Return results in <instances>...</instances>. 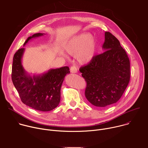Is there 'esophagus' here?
Here are the masks:
<instances>
[{"label":"esophagus","instance_id":"obj_1","mask_svg":"<svg viewBox=\"0 0 148 148\" xmlns=\"http://www.w3.org/2000/svg\"><path fill=\"white\" fill-rule=\"evenodd\" d=\"M70 71L71 73H77V69L75 66H71L70 68Z\"/></svg>","mask_w":148,"mask_h":148}]
</instances>
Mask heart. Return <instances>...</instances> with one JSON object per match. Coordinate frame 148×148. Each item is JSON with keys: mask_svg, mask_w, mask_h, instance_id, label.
<instances>
[{"mask_svg": "<svg viewBox=\"0 0 148 148\" xmlns=\"http://www.w3.org/2000/svg\"><path fill=\"white\" fill-rule=\"evenodd\" d=\"M66 49L70 54L75 55L78 62L86 64L93 60L96 54V40L90 33H81L69 41Z\"/></svg>", "mask_w": 148, "mask_h": 148, "instance_id": "b5f03b06", "label": "heart"}]
</instances>
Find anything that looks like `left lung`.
I'll return each instance as SVG.
<instances>
[{
  "instance_id": "8db88e82",
  "label": "left lung",
  "mask_w": 148,
  "mask_h": 148,
  "mask_svg": "<svg viewBox=\"0 0 148 148\" xmlns=\"http://www.w3.org/2000/svg\"><path fill=\"white\" fill-rule=\"evenodd\" d=\"M102 48L105 51L95 56L79 71L87 82L85 95L93 105L105 107L116 103L130 80V61L119 40L105 32Z\"/></svg>"
}]
</instances>
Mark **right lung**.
I'll return each mask as SVG.
<instances>
[{
    "mask_svg": "<svg viewBox=\"0 0 148 148\" xmlns=\"http://www.w3.org/2000/svg\"><path fill=\"white\" fill-rule=\"evenodd\" d=\"M45 33H36L25 42V46L30 40ZM25 49H18L14 54L12 64V79L21 100L27 106L40 111H50L60 103L61 87L65 76L70 73L69 67L50 69L47 72L32 76L22 65V57Z\"/></svg>",
    "mask_w": 148,
    "mask_h": 148,
    "instance_id": "obj_1",
    "label": "right lung"
}]
</instances>
